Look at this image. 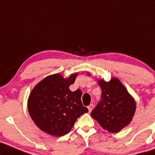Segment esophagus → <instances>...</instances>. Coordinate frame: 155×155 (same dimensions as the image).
<instances>
[{
	"mask_svg": "<svg viewBox=\"0 0 155 155\" xmlns=\"http://www.w3.org/2000/svg\"><path fill=\"white\" fill-rule=\"evenodd\" d=\"M88 107V110H89V112H91V111L93 109H94V105H93V104H90V105H89L88 107Z\"/></svg>",
	"mask_w": 155,
	"mask_h": 155,
	"instance_id": "esophagus-1",
	"label": "esophagus"
}]
</instances>
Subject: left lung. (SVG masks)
<instances>
[{
	"label": "left lung",
	"instance_id": "obj_1",
	"mask_svg": "<svg viewBox=\"0 0 155 155\" xmlns=\"http://www.w3.org/2000/svg\"><path fill=\"white\" fill-rule=\"evenodd\" d=\"M97 83L102 89V100L91 115L105 130L118 133L131 122L137 108L135 100L118 78L109 81L98 79Z\"/></svg>",
	"mask_w": 155,
	"mask_h": 155
}]
</instances>
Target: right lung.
<instances>
[{
  "label": "right lung",
  "instance_id": "obj_1",
  "mask_svg": "<svg viewBox=\"0 0 155 155\" xmlns=\"http://www.w3.org/2000/svg\"><path fill=\"white\" fill-rule=\"evenodd\" d=\"M78 73L63 78L60 74L50 75L37 83L27 101L29 114L41 131L54 137L69 132L78 118L88 109L81 103L80 89L71 92Z\"/></svg>",
  "mask_w": 155,
  "mask_h": 155
}]
</instances>
